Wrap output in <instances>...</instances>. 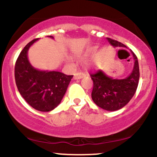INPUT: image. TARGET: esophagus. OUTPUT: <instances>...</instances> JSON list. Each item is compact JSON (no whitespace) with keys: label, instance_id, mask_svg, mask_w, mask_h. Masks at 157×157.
Wrapping results in <instances>:
<instances>
[{"label":"esophagus","instance_id":"1","mask_svg":"<svg viewBox=\"0 0 157 157\" xmlns=\"http://www.w3.org/2000/svg\"><path fill=\"white\" fill-rule=\"evenodd\" d=\"M86 76V74L84 72H82V71H79V72H77L74 76V78L75 79H81L82 77Z\"/></svg>","mask_w":157,"mask_h":157}]
</instances>
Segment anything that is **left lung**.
<instances>
[{"instance_id": "1", "label": "left lung", "mask_w": 157, "mask_h": 157, "mask_svg": "<svg viewBox=\"0 0 157 157\" xmlns=\"http://www.w3.org/2000/svg\"><path fill=\"white\" fill-rule=\"evenodd\" d=\"M113 46L125 47L124 44L109 37H106ZM135 60L132 73L127 78L117 80L109 77L101 70L90 73L94 82L91 97L97 105L107 111H117L122 109L132 98L137 89L140 79V68L137 57L133 52Z\"/></svg>"}]
</instances>
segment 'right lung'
<instances>
[{
  "label": "right lung",
  "mask_w": 157,
  "mask_h": 157,
  "mask_svg": "<svg viewBox=\"0 0 157 157\" xmlns=\"http://www.w3.org/2000/svg\"><path fill=\"white\" fill-rule=\"evenodd\" d=\"M37 40V38L32 40L20 53L15 66V78L17 89L27 103L37 111L46 112L60 104L73 75L39 71L32 67L27 52Z\"/></svg>",
  "instance_id": "obj_1"
}]
</instances>
